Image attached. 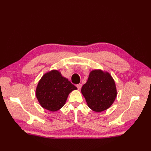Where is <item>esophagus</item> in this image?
<instances>
[{
  "label": "esophagus",
  "mask_w": 151,
  "mask_h": 151,
  "mask_svg": "<svg viewBox=\"0 0 151 151\" xmlns=\"http://www.w3.org/2000/svg\"><path fill=\"white\" fill-rule=\"evenodd\" d=\"M76 86H77V89H81V87H82V84H77Z\"/></svg>",
  "instance_id": "obj_1"
}]
</instances>
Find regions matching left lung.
I'll return each mask as SVG.
<instances>
[{"instance_id":"8db88e82","label":"left lung","mask_w":151,"mask_h":151,"mask_svg":"<svg viewBox=\"0 0 151 151\" xmlns=\"http://www.w3.org/2000/svg\"><path fill=\"white\" fill-rule=\"evenodd\" d=\"M88 106L96 112H101L115 101L117 91L115 81L108 72L96 69L89 73L88 81L81 89Z\"/></svg>"}]
</instances>
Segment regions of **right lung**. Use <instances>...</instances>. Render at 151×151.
<instances>
[{
	"instance_id": "obj_1",
	"label": "right lung",
	"mask_w": 151,
	"mask_h": 151,
	"mask_svg": "<svg viewBox=\"0 0 151 151\" xmlns=\"http://www.w3.org/2000/svg\"><path fill=\"white\" fill-rule=\"evenodd\" d=\"M77 88L57 70L42 76L36 89V96L43 108L56 111L65 104L68 96Z\"/></svg>"
}]
</instances>
